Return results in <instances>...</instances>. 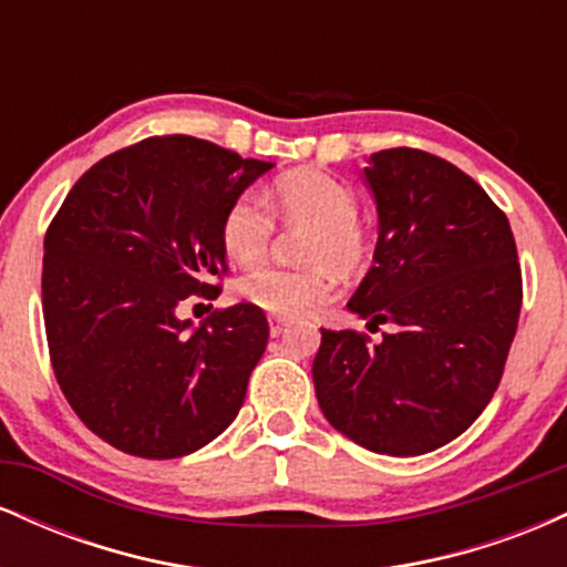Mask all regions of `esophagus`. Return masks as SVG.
Wrapping results in <instances>:
<instances>
[{
  "label": "esophagus",
  "instance_id": "34e87169",
  "mask_svg": "<svg viewBox=\"0 0 567 567\" xmlns=\"http://www.w3.org/2000/svg\"><path fill=\"white\" fill-rule=\"evenodd\" d=\"M288 328V320H279V317H271L269 320V330H271V336H282V330Z\"/></svg>",
  "mask_w": 567,
  "mask_h": 567
}]
</instances>
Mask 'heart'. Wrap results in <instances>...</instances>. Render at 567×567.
<instances>
[{"instance_id":"heart-1","label":"heart","mask_w":567,"mask_h":567,"mask_svg":"<svg viewBox=\"0 0 567 567\" xmlns=\"http://www.w3.org/2000/svg\"><path fill=\"white\" fill-rule=\"evenodd\" d=\"M357 210L360 199L354 188L324 171L279 175L266 202L252 192L239 194L220 218V245L231 261L252 264L269 250L275 237L271 213L290 229H309L301 243L306 266H256L234 288L239 301L279 320L303 317L328 303L336 288L333 271L357 275L370 258V234Z\"/></svg>"}]
</instances>
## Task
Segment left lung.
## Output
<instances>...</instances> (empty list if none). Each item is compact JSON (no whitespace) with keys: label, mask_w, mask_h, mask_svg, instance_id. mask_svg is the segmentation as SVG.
<instances>
[{"label":"left lung","mask_w":567,"mask_h":567,"mask_svg":"<svg viewBox=\"0 0 567 567\" xmlns=\"http://www.w3.org/2000/svg\"><path fill=\"white\" fill-rule=\"evenodd\" d=\"M365 181L379 243L349 309L392 330L379 343L322 330L315 392L357 445L421 455L466 432L498 389L523 306L517 245L485 188L434 154H370Z\"/></svg>","instance_id":"obj_1"}]
</instances>
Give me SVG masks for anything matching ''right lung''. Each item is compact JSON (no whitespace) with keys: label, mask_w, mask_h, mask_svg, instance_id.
Instances as JSON below:
<instances>
[{"label":"right lung","mask_w":567,"mask_h":567,"mask_svg":"<svg viewBox=\"0 0 567 567\" xmlns=\"http://www.w3.org/2000/svg\"><path fill=\"white\" fill-rule=\"evenodd\" d=\"M271 167L157 135L95 162L55 213L42 261L50 362L82 424L116 451L178 458L237 419L266 315L234 303L192 328L178 306L218 296L220 218Z\"/></svg>","instance_id":"1"}]
</instances>
